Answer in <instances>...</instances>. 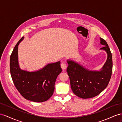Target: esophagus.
Returning a JSON list of instances; mask_svg holds the SVG:
<instances>
[{"mask_svg": "<svg viewBox=\"0 0 122 122\" xmlns=\"http://www.w3.org/2000/svg\"><path fill=\"white\" fill-rule=\"evenodd\" d=\"M61 67L62 68V69L63 70H64L66 69V68L67 65H66V63H64V62H63V63H62L61 64Z\"/></svg>", "mask_w": 122, "mask_h": 122, "instance_id": "34e87169", "label": "esophagus"}]
</instances>
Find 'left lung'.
Masks as SVG:
<instances>
[{"label":"left lung","mask_w":122,"mask_h":122,"mask_svg":"<svg viewBox=\"0 0 122 122\" xmlns=\"http://www.w3.org/2000/svg\"><path fill=\"white\" fill-rule=\"evenodd\" d=\"M101 48L107 53V61L101 71H90L73 60H67V72L73 93L83 99L94 97L106 88L112 73V54L106 41L101 38Z\"/></svg>","instance_id":"1"}]
</instances>
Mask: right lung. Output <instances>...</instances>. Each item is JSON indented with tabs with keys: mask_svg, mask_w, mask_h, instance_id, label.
I'll use <instances>...</instances> for the list:
<instances>
[{
	"mask_svg": "<svg viewBox=\"0 0 122 122\" xmlns=\"http://www.w3.org/2000/svg\"><path fill=\"white\" fill-rule=\"evenodd\" d=\"M14 47L10 60V73L17 90L24 97L34 102H43L51 97L55 90L56 79L62 71L60 62L48 64L36 71L21 70L18 61V46Z\"/></svg>",
	"mask_w": 122,
	"mask_h": 122,
	"instance_id": "1",
	"label": "right lung"
}]
</instances>
